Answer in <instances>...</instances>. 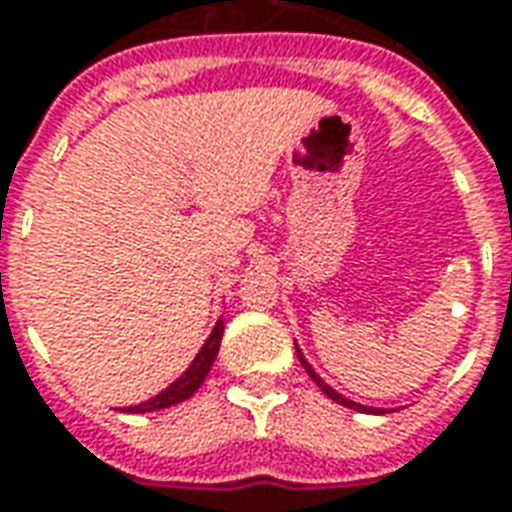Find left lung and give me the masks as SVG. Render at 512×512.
<instances>
[{"label": "left lung", "instance_id": "left-lung-1", "mask_svg": "<svg viewBox=\"0 0 512 512\" xmlns=\"http://www.w3.org/2000/svg\"><path fill=\"white\" fill-rule=\"evenodd\" d=\"M296 354H299V362H301V367H304V370H307V376H310L312 381H315V384H318V389H321L323 395H329V397H332L334 403H340V406H348V408H354V411H376V408L359 406V403H354V400H348V397H343V395H340V392H334L332 386L326 384V381H321V376H315V370H312V367H310V362H307V359H304V356H301V351H299V348H296ZM378 411H384V408H378Z\"/></svg>", "mask_w": 512, "mask_h": 512}]
</instances>
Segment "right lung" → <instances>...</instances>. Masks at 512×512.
Here are the masks:
<instances>
[{
    "label": "right lung",
    "mask_w": 512,
    "mask_h": 512,
    "mask_svg": "<svg viewBox=\"0 0 512 512\" xmlns=\"http://www.w3.org/2000/svg\"><path fill=\"white\" fill-rule=\"evenodd\" d=\"M222 334H224V321H219L213 326L211 337L205 340V345L200 348V354L194 356V362L189 365V370L183 373V376L175 381L172 386H167L161 395L150 397L147 403H139V406L123 408V411H131V414H145V411H161V408L175 406V403H183V400H189L200 384L208 376V370L213 367V359L219 354V345H222Z\"/></svg>",
    "instance_id": "1"
}]
</instances>
